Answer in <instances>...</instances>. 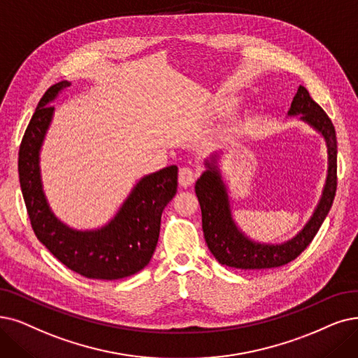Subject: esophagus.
Masks as SVG:
<instances>
[{
	"mask_svg": "<svg viewBox=\"0 0 358 358\" xmlns=\"http://www.w3.org/2000/svg\"><path fill=\"white\" fill-rule=\"evenodd\" d=\"M195 179H196V173L192 169L182 167L179 170V185H180V187H183V188L191 187V185L195 182Z\"/></svg>",
	"mask_w": 358,
	"mask_h": 358,
	"instance_id": "obj_1",
	"label": "esophagus"
}]
</instances>
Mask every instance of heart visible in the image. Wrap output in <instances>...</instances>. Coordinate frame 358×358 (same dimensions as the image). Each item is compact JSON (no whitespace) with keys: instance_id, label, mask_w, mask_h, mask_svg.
<instances>
[{"instance_id":"1","label":"heart","mask_w":358,"mask_h":358,"mask_svg":"<svg viewBox=\"0 0 358 358\" xmlns=\"http://www.w3.org/2000/svg\"><path fill=\"white\" fill-rule=\"evenodd\" d=\"M234 106V101L232 99H227V98H220L216 101V104H214V107H216L217 111H224V110H229Z\"/></svg>"}]
</instances>
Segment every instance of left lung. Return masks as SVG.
Instances as JSON below:
<instances>
[{
    "mask_svg": "<svg viewBox=\"0 0 358 358\" xmlns=\"http://www.w3.org/2000/svg\"><path fill=\"white\" fill-rule=\"evenodd\" d=\"M288 116H299V120L310 124L324 138L327 147V175L319 204L306 226L292 239L282 244L255 242L242 232L234 220L231 199L217 166L219 154H213L210 160H206L207 170L195 183V194L201 206L203 232L207 247L214 259L223 266L241 270H263L288 264L310 245L332 207L336 192L338 152L335 127L304 87L298 88Z\"/></svg>",
    "mask_w": 358,
    "mask_h": 358,
    "instance_id": "1",
    "label": "left lung"
}]
</instances>
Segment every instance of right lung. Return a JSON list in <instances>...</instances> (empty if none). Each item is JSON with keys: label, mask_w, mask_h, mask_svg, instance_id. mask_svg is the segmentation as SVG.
Wrapping results in <instances>:
<instances>
[{"label": "right lung", "mask_w": 358, "mask_h": 358, "mask_svg": "<svg viewBox=\"0 0 358 358\" xmlns=\"http://www.w3.org/2000/svg\"><path fill=\"white\" fill-rule=\"evenodd\" d=\"M70 82L62 80L41 98L19 150V179L36 238L70 270L88 278L116 280L138 273L154 254L164 207L178 191V167L142 178L107 224L94 231L69 227L51 211L42 189L39 152L54 116L50 106Z\"/></svg>", "instance_id": "add662e5"}]
</instances>
